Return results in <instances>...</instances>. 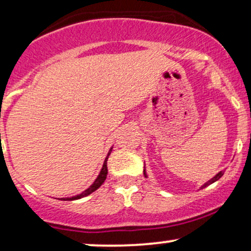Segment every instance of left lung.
Wrapping results in <instances>:
<instances>
[{
    "label": "left lung",
    "instance_id": "1",
    "mask_svg": "<svg viewBox=\"0 0 251 251\" xmlns=\"http://www.w3.org/2000/svg\"><path fill=\"white\" fill-rule=\"evenodd\" d=\"M223 174H224V172H223V171L218 172V174H217V175H216V176H215V177H212V178H211V179H210V180H208V181H206V183H205V184H203V185H201V189H204V188H206V186H208V185H210V184H212V183H215V181H217V180H218V179H220V178L222 177V176H223ZM144 175H145V177H148V176H146V170H144Z\"/></svg>",
    "mask_w": 251,
    "mask_h": 251
}]
</instances>
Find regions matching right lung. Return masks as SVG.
<instances>
[{
  "instance_id": "1",
  "label": "right lung",
  "mask_w": 251,
  "mask_h": 251,
  "mask_svg": "<svg viewBox=\"0 0 251 251\" xmlns=\"http://www.w3.org/2000/svg\"><path fill=\"white\" fill-rule=\"evenodd\" d=\"M112 149H113V148H111V149H109V151H108V154H107V157L105 158V162H103L102 169L100 170V174L98 175L97 179L93 181V184H92V185L89 186L88 189H86L85 191H82V192H81V194H79V195H76V196H73V197L60 198V200H61V201H75V200H80V198H82V197H86V196L91 195L92 192H94V191H96V190L99 189L100 186L102 185V183H103V181H105L106 177H107V159H108V155L111 154V152H112Z\"/></svg>"
}]
</instances>
